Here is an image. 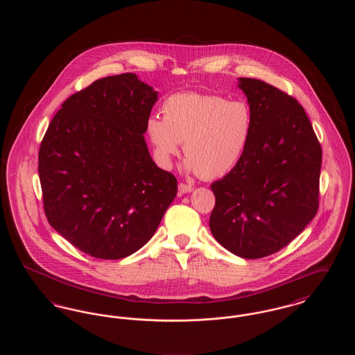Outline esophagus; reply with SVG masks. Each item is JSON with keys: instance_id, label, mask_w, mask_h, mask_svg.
<instances>
[{"instance_id": "1", "label": "esophagus", "mask_w": 355, "mask_h": 355, "mask_svg": "<svg viewBox=\"0 0 355 355\" xmlns=\"http://www.w3.org/2000/svg\"><path fill=\"white\" fill-rule=\"evenodd\" d=\"M193 186L187 185V184H180L178 185V191H180V194H185V193H190V191H193Z\"/></svg>"}]
</instances>
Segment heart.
Here are the masks:
<instances>
[{
  "label": "heart",
  "instance_id": "1",
  "mask_svg": "<svg viewBox=\"0 0 355 355\" xmlns=\"http://www.w3.org/2000/svg\"><path fill=\"white\" fill-rule=\"evenodd\" d=\"M164 117L150 116L146 133L158 162L168 168L184 142L185 169L205 180L220 178L236 168L254 133V112L245 101L207 93L184 92L162 103Z\"/></svg>",
  "mask_w": 355,
  "mask_h": 355
}]
</instances>
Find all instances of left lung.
Returning a JSON list of instances; mask_svg holds the SVG:
<instances>
[{
  "label": "left lung",
  "mask_w": 355,
  "mask_h": 355,
  "mask_svg": "<svg viewBox=\"0 0 355 355\" xmlns=\"http://www.w3.org/2000/svg\"><path fill=\"white\" fill-rule=\"evenodd\" d=\"M254 112V133L239 164L211 184L210 230L246 259L279 252L320 206L322 148L304 107L272 85L239 78Z\"/></svg>",
  "instance_id": "8db88e82"
}]
</instances>
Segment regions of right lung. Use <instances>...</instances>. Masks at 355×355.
<instances>
[{"label": "right lung", "mask_w": 355, "mask_h": 355, "mask_svg": "<svg viewBox=\"0 0 355 355\" xmlns=\"http://www.w3.org/2000/svg\"><path fill=\"white\" fill-rule=\"evenodd\" d=\"M157 94L133 73L100 78L62 103L42 138L46 218L87 255L135 253L177 196V178L154 164L144 138Z\"/></svg>", "instance_id": "obj_1"}]
</instances>
